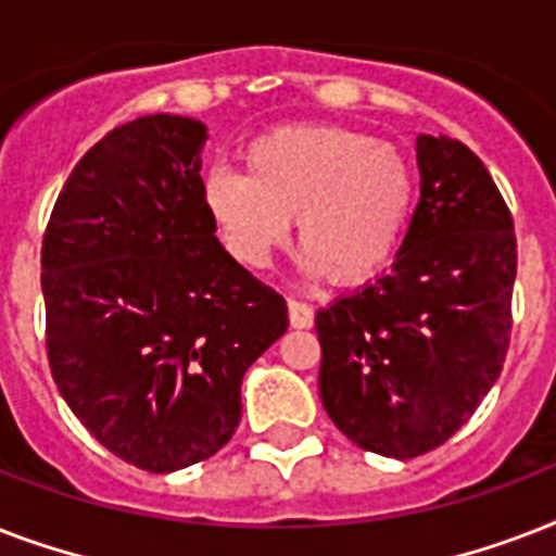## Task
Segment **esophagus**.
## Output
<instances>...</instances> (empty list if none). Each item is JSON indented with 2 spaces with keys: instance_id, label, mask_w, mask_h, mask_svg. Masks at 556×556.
Here are the masks:
<instances>
[{
  "instance_id": "1",
  "label": "esophagus",
  "mask_w": 556,
  "mask_h": 556,
  "mask_svg": "<svg viewBox=\"0 0 556 556\" xmlns=\"http://www.w3.org/2000/svg\"><path fill=\"white\" fill-rule=\"evenodd\" d=\"M288 320H291V326L294 329H312L314 326V308L308 303H303V300H288Z\"/></svg>"
}]
</instances>
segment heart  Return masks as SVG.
<instances>
[{"instance_id": "1", "label": "heart", "mask_w": 556, "mask_h": 556, "mask_svg": "<svg viewBox=\"0 0 556 556\" xmlns=\"http://www.w3.org/2000/svg\"><path fill=\"white\" fill-rule=\"evenodd\" d=\"M244 169H213L204 201L230 256L248 268L268 265L294 218L305 270L355 286L395 256L413 216V164L361 129L282 126L248 147Z\"/></svg>"}]
</instances>
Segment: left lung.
<instances>
[{
  "label": "left lung",
  "mask_w": 556,
  "mask_h": 556,
  "mask_svg": "<svg viewBox=\"0 0 556 556\" xmlns=\"http://www.w3.org/2000/svg\"><path fill=\"white\" fill-rule=\"evenodd\" d=\"M421 199L389 274L317 312L320 397L357 447H441L500 378L517 279L514 218L476 152L418 138Z\"/></svg>",
  "instance_id": "obj_1"
}]
</instances>
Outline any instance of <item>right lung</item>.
Segmentation results:
<instances>
[{
    "label": "right lung",
    "mask_w": 556,
    "mask_h": 556,
    "mask_svg": "<svg viewBox=\"0 0 556 556\" xmlns=\"http://www.w3.org/2000/svg\"><path fill=\"white\" fill-rule=\"evenodd\" d=\"M207 126L147 115L112 129L63 185L42 236L54 383L94 439L173 473L225 447L242 378L288 329L286 300L216 239Z\"/></svg>",
    "instance_id": "1"
}]
</instances>
